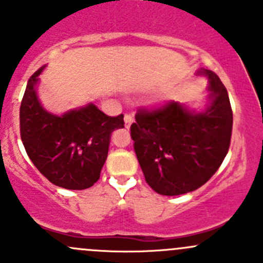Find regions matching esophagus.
I'll list each match as a JSON object with an SVG mask.
<instances>
[{
	"instance_id": "1",
	"label": "esophagus",
	"mask_w": 263,
	"mask_h": 263,
	"mask_svg": "<svg viewBox=\"0 0 263 263\" xmlns=\"http://www.w3.org/2000/svg\"><path fill=\"white\" fill-rule=\"evenodd\" d=\"M124 123H126V127L128 128V127L134 123V117L128 115V113H126V115H124Z\"/></svg>"
}]
</instances>
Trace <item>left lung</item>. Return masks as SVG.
<instances>
[{
  "label": "left lung",
  "mask_w": 263,
  "mask_h": 263,
  "mask_svg": "<svg viewBox=\"0 0 263 263\" xmlns=\"http://www.w3.org/2000/svg\"><path fill=\"white\" fill-rule=\"evenodd\" d=\"M213 91L210 105L196 113L178 103L140 108L131 124L135 153L145 181L156 193L192 192L216 173L230 146L233 110L216 73L201 70Z\"/></svg>",
  "instance_id": "1"
}]
</instances>
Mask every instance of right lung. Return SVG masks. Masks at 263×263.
<instances>
[{"label":"right lung","mask_w":263,"mask_h":263,"mask_svg":"<svg viewBox=\"0 0 263 263\" xmlns=\"http://www.w3.org/2000/svg\"><path fill=\"white\" fill-rule=\"evenodd\" d=\"M44 67L31 75L20 105V136L35 168L53 184L86 190L99 179L110 136L123 128V115L107 116L94 104L54 116L38 102L35 84Z\"/></svg>","instance_id":"1"}]
</instances>
